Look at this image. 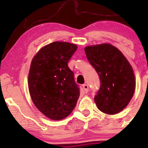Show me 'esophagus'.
Listing matches in <instances>:
<instances>
[{
    "label": "esophagus",
    "mask_w": 148,
    "mask_h": 148,
    "mask_svg": "<svg viewBox=\"0 0 148 148\" xmlns=\"http://www.w3.org/2000/svg\"><path fill=\"white\" fill-rule=\"evenodd\" d=\"M83 89L84 90L85 93H88V92H89V86H88V84H83Z\"/></svg>",
    "instance_id": "1"
}]
</instances>
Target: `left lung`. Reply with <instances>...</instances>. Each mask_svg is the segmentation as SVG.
<instances>
[{"label":"left lung","instance_id":"8db88e82","mask_svg":"<svg viewBox=\"0 0 148 148\" xmlns=\"http://www.w3.org/2000/svg\"><path fill=\"white\" fill-rule=\"evenodd\" d=\"M86 58L100 79V88L95 97L102 112L115 114L129 104L135 89L133 69L122 52L110 44L86 46Z\"/></svg>","mask_w":148,"mask_h":148}]
</instances>
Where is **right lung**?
<instances>
[{
    "instance_id": "add662e5",
    "label": "right lung",
    "mask_w": 148,
    "mask_h": 148,
    "mask_svg": "<svg viewBox=\"0 0 148 148\" xmlns=\"http://www.w3.org/2000/svg\"><path fill=\"white\" fill-rule=\"evenodd\" d=\"M77 49L75 44L56 41L41 48L31 62L30 95L37 109L53 120L69 115L79 97V88L68 66Z\"/></svg>"
}]
</instances>
